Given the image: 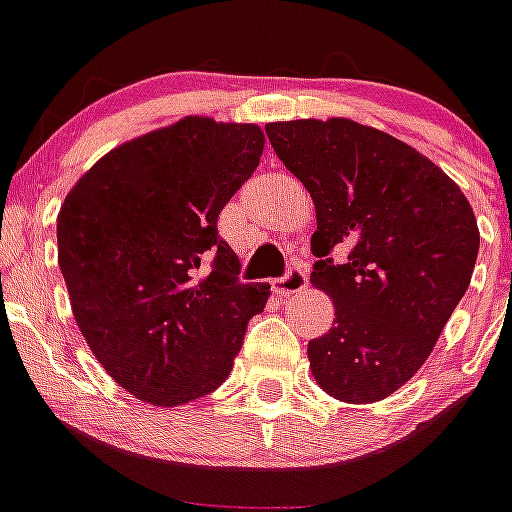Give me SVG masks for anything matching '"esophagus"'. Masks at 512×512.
Instances as JSON below:
<instances>
[{"mask_svg":"<svg viewBox=\"0 0 512 512\" xmlns=\"http://www.w3.org/2000/svg\"><path fill=\"white\" fill-rule=\"evenodd\" d=\"M309 285V275H307V267L304 265H292L285 272V277H277L272 280V289H275L280 297H289V294H297L302 289H307Z\"/></svg>","mask_w":512,"mask_h":512,"instance_id":"esophagus-1","label":"esophagus"}]
</instances>
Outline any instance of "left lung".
<instances>
[{
	"label": "left lung",
	"instance_id": "obj_1",
	"mask_svg": "<svg viewBox=\"0 0 512 512\" xmlns=\"http://www.w3.org/2000/svg\"><path fill=\"white\" fill-rule=\"evenodd\" d=\"M265 133L312 195V285L337 309L309 342V369L339 401L386 399L421 369L471 285V203L416 148L349 118L267 123Z\"/></svg>",
	"mask_w": 512,
	"mask_h": 512
}]
</instances>
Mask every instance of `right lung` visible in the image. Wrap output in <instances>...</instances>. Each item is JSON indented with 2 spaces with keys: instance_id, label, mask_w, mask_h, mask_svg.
Wrapping results in <instances>:
<instances>
[{
  "instance_id": "right-lung-1",
  "label": "right lung",
  "mask_w": 512,
  "mask_h": 512,
  "mask_svg": "<svg viewBox=\"0 0 512 512\" xmlns=\"http://www.w3.org/2000/svg\"><path fill=\"white\" fill-rule=\"evenodd\" d=\"M262 148L255 123L188 116L113 148L66 195L56 242L76 324L136 399L213 394L265 309L270 285L240 282L218 232Z\"/></svg>"
}]
</instances>
